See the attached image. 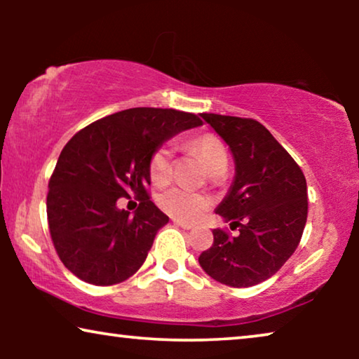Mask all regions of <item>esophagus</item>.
Here are the masks:
<instances>
[{
	"label": "esophagus",
	"mask_w": 359,
	"mask_h": 359,
	"mask_svg": "<svg viewBox=\"0 0 359 359\" xmlns=\"http://www.w3.org/2000/svg\"><path fill=\"white\" fill-rule=\"evenodd\" d=\"M173 222H175V225H178V227L184 229V230H191V229H194V225H193V224H188V222H181V220H178V219H173Z\"/></svg>",
	"instance_id": "obj_1"
}]
</instances>
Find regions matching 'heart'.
Masks as SVG:
<instances>
[{
  "mask_svg": "<svg viewBox=\"0 0 359 359\" xmlns=\"http://www.w3.org/2000/svg\"><path fill=\"white\" fill-rule=\"evenodd\" d=\"M191 149L203 158L204 165L212 173L220 166H227V150L219 137L212 134H203L191 140ZM149 173L151 183L163 186L170 181L173 168H171V150L168 147H158L150 156ZM158 205L170 214L171 217L193 222L199 219L209 209L210 201L199 193H193L184 188H170L158 196Z\"/></svg>",
  "mask_w": 359,
  "mask_h": 359,
  "instance_id": "obj_1",
  "label": "heart"
}]
</instances>
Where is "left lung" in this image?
Segmentation results:
<instances>
[{"mask_svg": "<svg viewBox=\"0 0 359 359\" xmlns=\"http://www.w3.org/2000/svg\"><path fill=\"white\" fill-rule=\"evenodd\" d=\"M201 117L233 155V183L215 214L240 233L232 237L214 229L212 247L201 253L199 264L227 286H255L276 274L301 242L307 220L306 176L258 121L205 112Z\"/></svg>", "mask_w": 359, "mask_h": 359, "instance_id": "left-lung-1", "label": "left lung"}]
</instances>
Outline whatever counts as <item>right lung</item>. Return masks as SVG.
Listing matches in <instances>:
<instances>
[{
	"instance_id": "obj_1",
	"label": "right lung",
	"mask_w": 359,
	"mask_h": 359,
	"mask_svg": "<svg viewBox=\"0 0 359 359\" xmlns=\"http://www.w3.org/2000/svg\"><path fill=\"white\" fill-rule=\"evenodd\" d=\"M203 124L196 114L132 107L76 132L63 147L48 181L47 219L55 252L81 281L112 286L144 264L168 215L150 201L154 151L181 130ZM141 201L135 217L119 197Z\"/></svg>"
}]
</instances>
